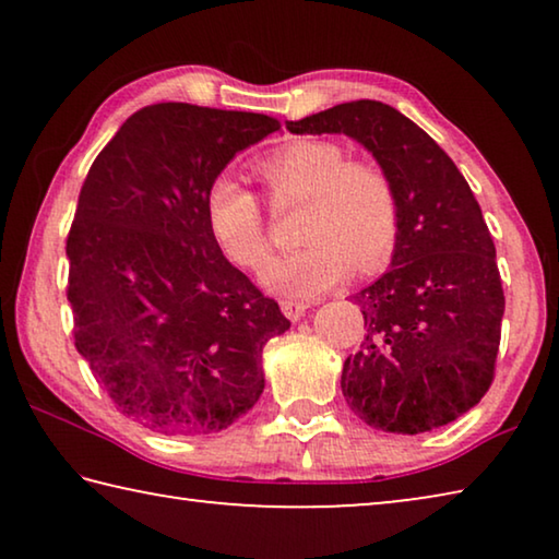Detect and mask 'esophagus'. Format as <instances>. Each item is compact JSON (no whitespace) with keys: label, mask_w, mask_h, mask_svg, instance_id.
<instances>
[{"label":"esophagus","mask_w":559,"mask_h":559,"mask_svg":"<svg viewBox=\"0 0 559 559\" xmlns=\"http://www.w3.org/2000/svg\"><path fill=\"white\" fill-rule=\"evenodd\" d=\"M308 308H310L308 302H302V300H290V298L281 300V310H283V316H286L288 320H293V323H296V320H300L302 316H306V310H308Z\"/></svg>","instance_id":"1"}]
</instances>
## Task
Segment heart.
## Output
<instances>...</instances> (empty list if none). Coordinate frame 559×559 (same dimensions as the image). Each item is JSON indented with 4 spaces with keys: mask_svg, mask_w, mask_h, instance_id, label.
I'll return each mask as SVG.
<instances>
[{
    "mask_svg": "<svg viewBox=\"0 0 559 559\" xmlns=\"http://www.w3.org/2000/svg\"><path fill=\"white\" fill-rule=\"evenodd\" d=\"M273 202L308 200L300 249L271 259L261 283L273 293L313 298L353 273L374 271L400 239V194L382 167L353 163L333 140H290L259 163ZM206 226L224 257L257 269L269 253L259 197L231 175H216L204 194Z\"/></svg>",
    "mask_w": 559,
    "mask_h": 559,
    "instance_id": "obj_1",
    "label": "heart"
}]
</instances>
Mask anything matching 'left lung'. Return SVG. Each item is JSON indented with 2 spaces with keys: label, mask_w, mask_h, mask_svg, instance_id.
I'll return each mask as SVG.
<instances>
[{
  "label": "left lung",
  "mask_w": 559,
  "mask_h": 559,
  "mask_svg": "<svg viewBox=\"0 0 559 559\" xmlns=\"http://www.w3.org/2000/svg\"><path fill=\"white\" fill-rule=\"evenodd\" d=\"M286 128L357 140L400 194L390 271L355 296L365 337L343 365L347 406L392 433L459 419L493 382L506 310L496 246L468 182L427 132L380 100L340 103Z\"/></svg>",
  "instance_id": "8db88e82"
}]
</instances>
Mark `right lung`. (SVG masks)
Wrapping results in <instances>:
<instances>
[{"label":"right lung","mask_w":559,"mask_h":559,"mask_svg":"<svg viewBox=\"0 0 559 559\" xmlns=\"http://www.w3.org/2000/svg\"><path fill=\"white\" fill-rule=\"evenodd\" d=\"M281 122L157 103L122 122L66 239L75 349L116 409L165 437L216 433L263 392V347L290 320L206 226L216 175Z\"/></svg>","instance_id":"1"}]
</instances>
